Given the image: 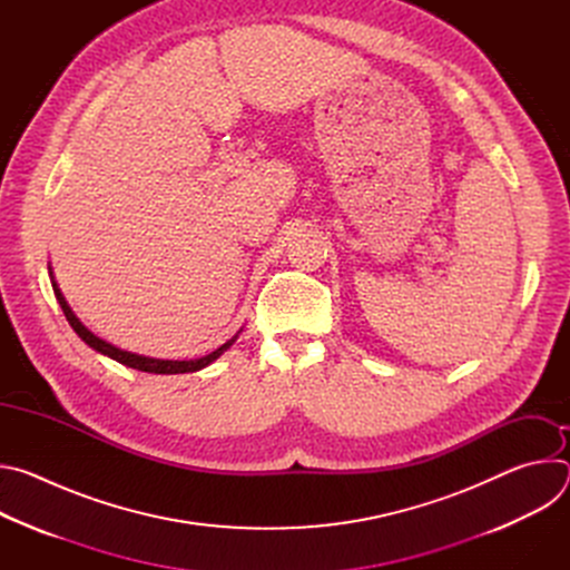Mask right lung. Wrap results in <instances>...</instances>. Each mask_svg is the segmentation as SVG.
I'll list each match as a JSON object with an SVG mask.
<instances>
[{
	"label": "right lung",
	"mask_w": 570,
	"mask_h": 570,
	"mask_svg": "<svg viewBox=\"0 0 570 570\" xmlns=\"http://www.w3.org/2000/svg\"><path fill=\"white\" fill-rule=\"evenodd\" d=\"M49 277H51V286H53V295H56V299H58V304H60V308H62V313H65L67 322L71 324V330L78 334V338L83 341L86 345H90L95 352H99V354H104V356H108V358H112V361H117V363H121V365H126V367L139 370V372H148V374H185V372H198V370L207 367L209 363H214V361H216L223 352H227V350L234 345V341L238 338V334H236V336H232L225 345H220L218 350H214L212 354H207V356H203V358H189V361H165V358L139 356V354H132V352L119 350V347H115V345H110V343L101 341L99 336H95V334L86 327V324L76 317V313L71 311V306L67 304L65 295L60 293V288H58L56 279H53L51 268H49Z\"/></svg>",
	"instance_id": "add662e5"
}]
</instances>
